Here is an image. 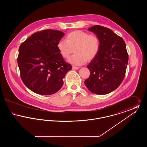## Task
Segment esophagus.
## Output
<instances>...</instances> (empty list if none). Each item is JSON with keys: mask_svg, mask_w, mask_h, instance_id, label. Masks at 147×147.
Returning <instances> with one entry per match:
<instances>
[{"mask_svg": "<svg viewBox=\"0 0 147 147\" xmlns=\"http://www.w3.org/2000/svg\"><path fill=\"white\" fill-rule=\"evenodd\" d=\"M72 68H73V69H78L79 68V67H76V66H73L72 67Z\"/></svg>", "mask_w": 147, "mask_h": 147, "instance_id": "esophagus-1", "label": "esophagus"}]
</instances>
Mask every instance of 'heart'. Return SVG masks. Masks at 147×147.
Masks as SVG:
<instances>
[{
	"label": "heart",
	"mask_w": 147,
	"mask_h": 147,
	"mask_svg": "<svg viewBox=\"0 0 147 147\" xmlns=\"http://www.w3.org/2000/svg\"><path fill=\"white\" fill-rule=\"evenodd\" d=\"M100 46V41L96 35H89L80 30L71 32L65 40H60L57 43V49L64 58H68L74 49L75 53L69 62L78 65L94 59L98 55Z\"/></svg>",
	"instance_id": "1"
}]
</instances>
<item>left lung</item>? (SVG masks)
Here are the masks:
<instances>
[{"label":"left lung","instance_id":"left-lung-1","mask_svg":"<svg viewBox=\"0 0 147 147\" xmlns=\"http://www.w3.org/2000/svg\"><path fill=\"white\" fill-rule=\"evenodd\" d=\"M88 30L97 35L100 46L87 66L90 74L84 83L91 92L105 95L116 89L125 78L128 61L126 44L110 28L95 25Z\"/></svg>","mask_w":147,"mask_h":147}]
</instances>
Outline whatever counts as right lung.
Here are the masks:
<instances>
[{"label":"right lung","instance_id":"right-lung-1","mask_svg":"<svg viewBox=\"0 0 147 147\" xmlns=\"http://www.w3.org/2000/svg\"><path fill=\"white\" fill-rule=\"evenodd\" d=\"M64 35L58 30H44L33 34L19 47L17 61L21 80L35 93H56L62 88L66 73L71 69L57 49Z\"/></svg>","mask_w":147,"mask_h":147}]
</instances>
